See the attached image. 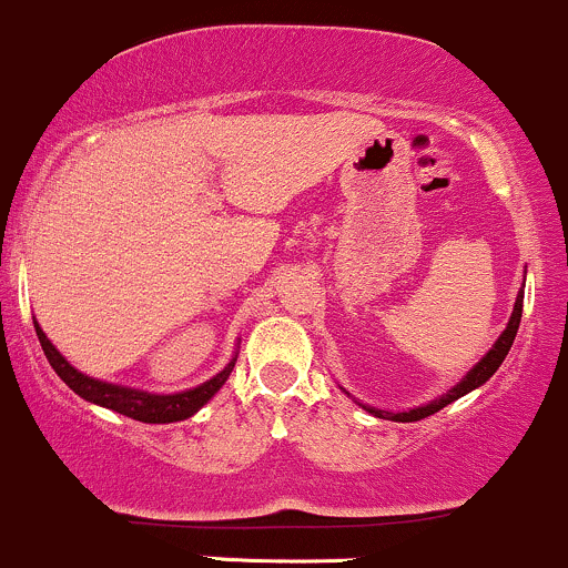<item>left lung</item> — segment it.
I'll use <instances>...</instances> for the list:
<instances>
[{
    "instance_id": "obj_1",
    "label": "left lung",
    "mask_w": 568,
    "mask_h": 568,
    "mask_svg": "<svg viewBox=\"0 0 568 568\" xmlns=\"http://www.w3.org/2000/svg\"><path fill=\"white\" fill-rule=\"evenodd\" d=\"M520 317H523V291H520V294H517V298H515V310H513V315H509L507 328H504L501 336H498L496 345L490 347L488 353H485V358L479 361V364L475 366V369L469 372V375H466L464 379H460L458 385H453V388L447 390V394H442L439 398H434V402L423 404V407L407 409V413H385V409L364 407V404H361V407H364L366 413H372V415H377V417H385V420H396V423H415V420H423V417H428V415L439 413L442 407H447V404H450V402H456V398L466 396V394H469V390L479 388V385L488 383V379L494 377V372L498 369V366H501V361L507 358L509 347H513L515 334H517V326H520Z\"/></svg>"
}]
</instances>
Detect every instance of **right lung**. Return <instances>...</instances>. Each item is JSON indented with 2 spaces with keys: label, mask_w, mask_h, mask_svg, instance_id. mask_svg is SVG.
I'll list each match as a JSON object with an SVG mask.
<instances>
[{
  "label": "right lung",
  "mask_w": 568,
  "mask_h": 568,
  "mask_svg": "<svg viewBox=\"0 0 568 568\" xmlns=\"http://www.w3.org/2000/svg\"><path fill=\"white\" fill-rule=\"evenodd\" d=\"M34 332H37V339H40L42 351H45L48 364L53 366L55 375L64 379L74 394L85 398V402L99 404V407H108L126 417H134V420L140 423H174V420H185V417L199 413V409H202L204 404L221 390V385L226 383L229 375H232L234 361H236L234 355V358L223 366V372H217L213 379L196 385V388L183 390V394L161 396V394H148V390L123 388V385L102 383V379L83 375V372L74 369L64 355L55 351L53 342L48 339L45 332L40 328V323H34Z\"/></svg>",
  "instance_id": "add662e5"
}]
</instances>
